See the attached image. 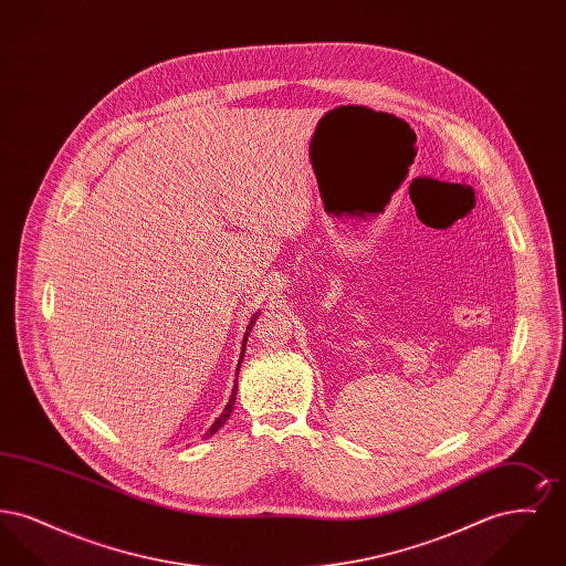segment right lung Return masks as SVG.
Returning a JSON list of instances; mask_svg holds the SVG:
<instances>
[{"label": "right lung", "instance_id": "right-lung-1", "mask_svg": "<svg viewBox=\"0 0 566 566\" xmlns=\"http://www.w3.org/2000/svg\"><path fill=\"white\" fill-rule=\"evenodd\" d=\"M256 318H259V312H256V314L250 318V323H248V326H245V333H243L242 354H240V360H238V374H235V376H240V367H242L243 354H245V342H248V335H250L252 326H254V323H256ZM235 379H238V377H235ZM235 395H238V384H233V390H231L229 403L224 405L222 413L216 418L214 424L210 427V431L206 432L203 437H210V434H214L218 429H222V424L229 420V416H231V411H233V405H235Z\"/></svg>", "mask_w": 566, "mask_h": 566}]
</instances>
